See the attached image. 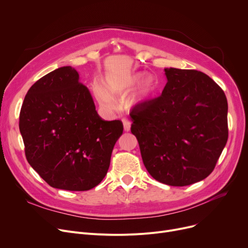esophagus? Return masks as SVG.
<instances>
[{
	"instance_id": "esophagus-1",
	"label": "esophagus",
	"mask_w": 248,
	"mask_h": 248,
	"mask_svg": "<svg viewBox=\"0 0 248 248\" xmlns=\"http://www.w3.org/2000/svg\"><path fill=\"white\" fill-rule=\"evenodd\" d=\"M123 124H124V132H129L131 131V122L127 120H123Z\"/></svg>"
}]
</instances>
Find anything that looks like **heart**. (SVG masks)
Here are the masks:
<instances>
[{"instance_id":"obj_1","label":"heart","mask_w":248,"mask_h":248,"mask_svg":"<svg viewBox=\"0 0 248 248\" xmlns=\"http://www.w3.org/2000/svg\"><path fill=\"white\" fill-rule=\"evenodd\" d=\"M136 94L129 98L127 104L129 107H136L149 102L157 89V83L152 76H146L145 73H135L124 79H117L114 77H108L103 83V87L98 84L93 85V93L100 104V107L108 110H114L115 103L113 98H124L129 91L138 84Z\"/></svg>"}]
</instances>
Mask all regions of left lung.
<instances>
[{"label":"left lung","mask_w":248,"mask_h":248,"mask_svg":"<svg viewBox=\"0 0 248 248\" xmlns=\"http://www.w3.org/2000/svg\"><path fill=\"white\" fill-rule=\"evenodd\" d=\"M162 95L136 106L132 133L150 175L170 186H187L214 170L228 139L224 91L197 70L165 68Z\"/></svg>","instance_id":"obj_1"}]
</instances>
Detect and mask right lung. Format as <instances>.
<instances>
[{
    "instance_id": "right-lung-1",
    "label": "right lung",
    "mask_w": 248,
    "mask_h": 248,
    "mask_svg": "<svg viewBox=\"0 0 248 248\" xmlns=\"http://www.w3.org/2000/svg\"><path fill=\"white\" fill-rule=\"evenodd\" d=\"M28 163L53 188L86 191L106 177L121 121H103L71 66L57 68L28 90L19 122Z\"/></svg>"
}]
</instances>
